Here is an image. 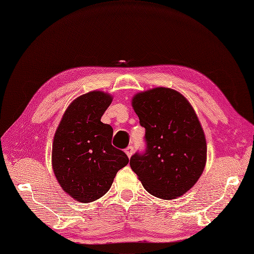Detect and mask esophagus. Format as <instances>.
Listing matches in <instances>:
<instances>
[{
	"instance_id": "esophagus-1",
	"label": "esophagus",
	"mask_w": 254,
	"mask_h": 254,
	"mask_svg": "<svg viewBox=\"0 0 254 254\" xmlns=\"http://www.w3.org/2000/svg\"><path fill=\"white\" fill-rule=\"evenodd\" d=\"M133 146H128V147L125 149V152H126V155L130 158L131 157V155L133 153Z\"/></svg>"
}]
</instances>
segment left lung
<instances>
[{"label":"left lung","instance_id":"left-lung-1","mask_svg":"<svg viewBox=\"0 0 254 254\" xmlns=\"http://www.w3.org/2000/svg\"><path fill=\"white\" fill-rule=\"evenodd\" d=\"M132 107L145 128L146 149L130 158L131 170L151 195L164 200L182 196L206 162L205 136L193 107L163 87L137 93Z\"/></svg>","mask_w":254,"mask_h":254}]
</instances>
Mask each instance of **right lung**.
Listing matches in <instances>:
<instances>
[{"mask_svg":"<svg viewBox=\"0 0 254 254\" xmlns=\"http://www.w3.org/2000/svg\"><path fill=\"white\" fill-rule=\"evenodd\" d=\"M112 96L92 91L70 104L55 132L53 171L66 193L88 203L104 196L117 173L126 166V153L111 144L113 129L101 122Z\"/></svg>","mask_w":254,"mask_h":254,"instance_id":"right-lung-1","label":"right lung"}]
</instances>
